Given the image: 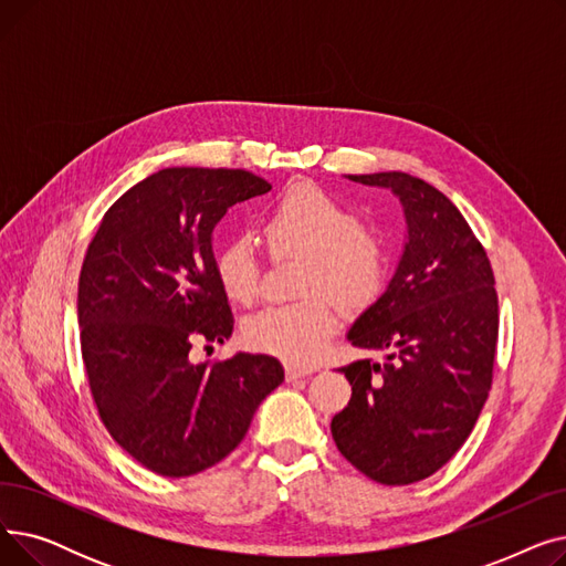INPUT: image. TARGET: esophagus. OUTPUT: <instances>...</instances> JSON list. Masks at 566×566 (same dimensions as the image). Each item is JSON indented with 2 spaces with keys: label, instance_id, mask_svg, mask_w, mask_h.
Listing matches in <instances>:
<instances>
[{
  "label": "esophagus",
  "instance_id": "obj_1",
  "mask_svg": "<svg viewBox=\"0 0 566 566\" xmlns=\"http://www.w3.org/2000/svg\"><path fill=\"white\" fill-rule=\"evenodd\" d=\"M314 371H316L314 367H301V365H295V363H289V365H286V378H289V380L312 376Z\"/></svg>",
  "mask_w": 566,
  "mask_h": 566
}]
</instances>
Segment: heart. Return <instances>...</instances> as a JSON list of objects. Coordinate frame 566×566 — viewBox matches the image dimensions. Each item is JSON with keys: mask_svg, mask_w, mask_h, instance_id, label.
<instances>
[{"mask_svg": "<svg viewBox=\"0 0 566 566\" xmlns=\"http://www.w3.org/2000/svg\"><path fill=\"white\" fill-rule=\"evenodd\" d=\"M261 231L275 254L305 256L301 293L310 298L254 312L243 323V337L256 350L310 363L339 325L333 298L350 312L369 307L388 280V256L350 208L310 184L291 186L268 208ZM216 271L233 303L254 301L259 261L252 241L231 238L218 252Z\"/></svg>", "mask_w": 566, "mask_h": 566, "instance_id": "obj_1", "label": "heart"}]
</instances>
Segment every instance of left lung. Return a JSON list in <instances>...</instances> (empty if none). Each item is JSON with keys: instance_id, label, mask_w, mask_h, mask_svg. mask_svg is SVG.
I'll return each mask as SVG.
<instances>
[{"instance_id": "1", "label": "left lung", "mask_w": 566, "mask_h": 566, "mask_svg": "<svg viewBox=\"0 0 566 566\" xmlns=\"http://www.w3.org/2000/svg\"><path fill=\"white\" fill-rule=\"evenodd\" d=\"M392 190L408 238L380 298L348 331V342L388 360L342 367L348 406L333 418L337 450L378 484L427 480L448 463L486 403L497 293L491 261L459 208L403 171L348 176Z\"/></svg>"}]
</instances>
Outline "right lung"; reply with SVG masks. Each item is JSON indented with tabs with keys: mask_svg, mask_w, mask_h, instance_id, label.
Returning a JSON list of instances; mask_svg holds the SVG:
<instances>
[{
	"mask_svg": "<svg viewBox=\"0 0 566 566\" xmlns=\"http://www.w3.org/2000/svg\"><path fill=\"white\" fill-rule=\"evenodd\" d=\"M268 190L245 169L167 167L118 197L88 243L77 286L88 388L109 436L163 478L220 463L284 380L261 353L190 360L195 344H224L233 331L213 229Z\"/></svg>",
	"mask_w": 566,
	"mask_h": 566,
	"instance_id": "right-lung-1",
	"label": "right lung"
}]
</instances>
